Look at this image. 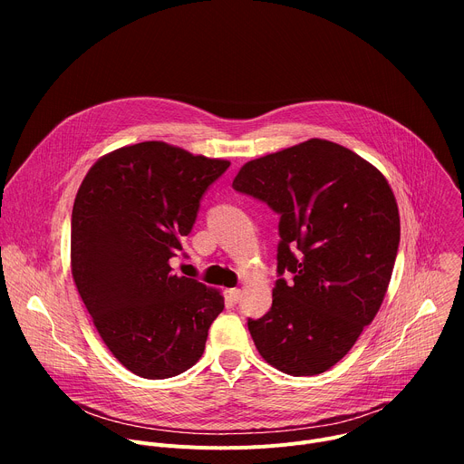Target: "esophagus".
I'll use <instances>...</instances> for the list:
<instances>
[{
    "mask_svg": "<svg viewBox=\"0 0 464 464\" xmlns=\"http://www.w3.org/2000/svg\"><path fill=\"white\" fill-rule=\"evenodd\" d=\"M229 297H231L233 303H238L242 299V290L240 288H231L229 290Z\"/></svg>",
    "mask_w": 464,
    "mask_h": 464,
    "instance_id": "esophagus-1",
    "label": "esophagus"
}]
</instances>
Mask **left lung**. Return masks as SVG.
Here are the masks:
<instances>
[{
	"label": "left lung",
	"instance_id": "1",
	"mask_svg": "<svg viewBox=\"0 0 464 464\" xmlns=\"http://www.w3.org/2000/svg\"><path fill=\"white\" fill-rule=\"evenodd\" d=\"M233 188L281 217L274 303L247 319L256 351L292 376L328 371L371 324L391 281L401 217L387 179L353 150L310 140L247 161Z\"/></svg>",
	"mask_w": 464,
	"mask_h": 464
}]
</instances>
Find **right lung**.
Segmentation results:
<instances>
[{"label": "right lung", "mask_w": 464, "mask_h": 464, "mask_svg": "<svg viewBox=\"0 0 464 464\" xmlns=\"http://www.w3.org/2000/svg\"><path fill=\"white\" fill-rule=\"evenodd\" d=\"M229 161L145 141L101 158L72 215V274L110 353L134 374L163 380L202 358L224 297L172 274L169 260Z\"/></svg>", "instance_id": "add662e5"}]
</instances>
